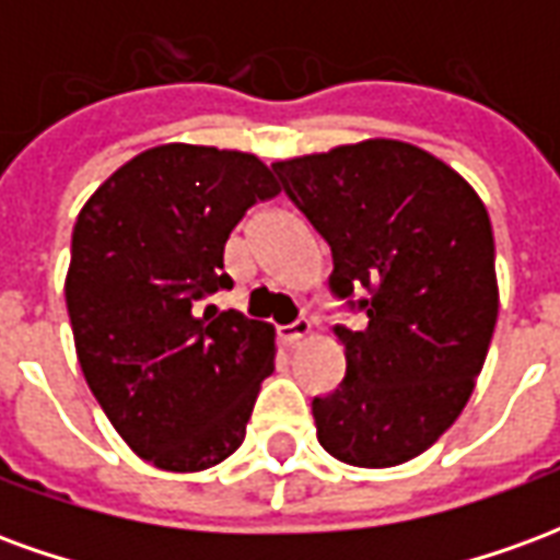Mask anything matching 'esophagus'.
Returning a JSON list of instances; mask_svg holds the SVG:
<instances>
[{"mask_svg": "<svg viewBox=\"0 0 560 560\" xmlns=\"http://www.w3.org/2000/svg\"><path fill=\"white\" fill-rule=\"evenodd\" d=\"M308 332H312V324H308L305 317H296L293 324H284V327H279V339H281V345L293 348V345H300V341H303Z\"/></svg>", "mask_w": 560, "mask_h": 560, "instance_id": "34e87169", "label": "esophagus"}]
</instances>
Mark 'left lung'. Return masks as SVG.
<instances>
[{"mask_svg": "<svg viewBox=\"0 0 560 560\" xmlns=\"http://www.w3.org/2000/svg\"><path fill=\"white\" fill-rule=\"evenodd\" d=\"M284 195L332 252L345 377L312 399L317 441L357 468H393L441 438L474 393L498 320L492 221L453 167L401 140L276 161Z\"/></svg>", "mask_w": 560, "mask_h": 560, "instance_id": "left-lung-1", "label": "left lung"}]
</instances>
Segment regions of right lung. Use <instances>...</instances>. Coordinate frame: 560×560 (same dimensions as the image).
I'll return each mask as SVG.
<instances>
[{"instance_id":"1","label":"right lung","mask_w":560,"mask_h":560,"mask_svg":"<svg viewBox=\"0 0 560 560\" xmlns=\"http://www.w3.org/2000/svg\"><path fill=\"white\" fill-rule=\"evenodd\" d=\"M276 195L255 155L167 143L80 209L66 279L80 369L116 432L159 468H212L243 444L276 329L203 300L231 291L224 243Z\"/></svg>"}]
</instances>
